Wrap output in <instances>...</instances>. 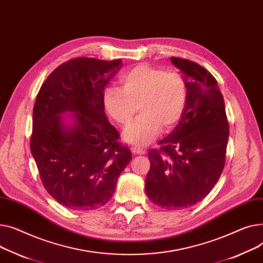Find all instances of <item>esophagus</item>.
Here are the masks:
<instances>
[{
    "instance_id": "34e87169",
    "label": "esophagus",
    "mask_w": 263,
    "mask_h": 263,
    "mask_svg": "<svg viewBox=\"0 0 263 263\" xmlns=\"http://www.w3.org/2000/svg\"><path fill=\"white\" fill-rule=\"evenodd\" d=\"M130 149H132V152H133L134 154H137V155H143V154H145V149L142 148V147H140V146L134 145V146H132Z\"/></svg>"
}]
</instances>
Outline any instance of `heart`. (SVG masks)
<instances>
[{"label": "heart", "instance_id": "b5f03b06", "mask_svg": "<svg viewBox=\"0 0 263 263\" xmlns=\"http://www.w3.org/2000/svg\"><path fill=\"white\" fill-rule=\"evenodd\" d=\"M122 90L107 88L103 93L106 112L121 125H127L136 115L141 116L123 132L124 140L136 146L151 143L163 129L173 128L186 109L188 90L177 72L148 65H139L119 77Z\"/></svg>", "mask_w": 263, "mask_h": 263}]
</instances>
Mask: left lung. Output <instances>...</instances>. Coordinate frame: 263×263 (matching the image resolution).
I'll use <instances>...</instances> for the list:
<instances>
[{
  "label": "left lung",
  "mask_w": 263,
  "mask_h": 263,
  "mask_svg": "<svg viewBox=\"0 0 263 263\" xmlns=\"http://www.w3.org/2000/svg\"><path fill=\"white\" fill-rule=\"evenodd\" d=\"M187 84L188 99L177 126L151 149L145 193L167 210L202 200L220 178L229 125L223 95L212 74L188 59L171 57Z\"/></svg>",
  "instance_id": "left-lung-1"
}]
</instances>
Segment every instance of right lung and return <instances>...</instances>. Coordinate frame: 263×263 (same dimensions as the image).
Instances as JSON below:
<instances>
[{"mask_svg": "<svg viewBox=\"0 0 263 263\" xmlns=\"http://www.w3.org/2000/svg\"><path fill=\"white\" fill-rule=\"evenodd\" d=\"M121 67V59L73 58L57 67L38 92L30 152L45 190L68 209L105 205L132 160L103 106L105 87Z\"/></svg>", "mask_w": 263, "mask_h": 263, "instance_id": "1", "label": "right lung"}]
</instances>
